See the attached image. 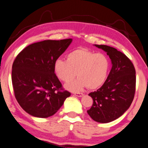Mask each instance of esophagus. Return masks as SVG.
Wrapping results in <instances>:
<instances>
[{
    "label": "esophagus",
    "instance_id": "1",
    "mask_svg": "<svg viewBox=\"0 0 148 148\" xmlns=\"http://www.w3.org/2000/svg\"><path fill=\"white\" fill-rule=\"evenodd\" d=\"M74 95H75L76 96H78V97H82L83 96V93H74Z\"/></svg>",
    "mask_w": 148,
    "mask_h": 148
}]
</instances>
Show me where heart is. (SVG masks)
<instances>
[{
	"instance_id": "heart-1",
	"label": "heart",
	"mask_w": 148,
	"mask_h": 148,
	"mask_svg": "<svg viewBox=\"0 0 148 148\" xmlns=\"http://www.w3.org/2000/svg\"><path fill=\"white\" fill-rule=\"evenodd\" d=\"M110 68L111 61L106 55L85 48L72 50L66 55V61L57 59L53 65L56 76L64 83L74 80L77 73L78 79L65 85L72 91H80L87 87L98 89L107 79Z\"/></svg>"
}]
</instances>
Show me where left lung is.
I'll list each match as a JSON object with an SVG mask.
<instances>
[{
  "label": "left lung",
  "mask_w": 148,
  "mask_h": 148,
  "mask_svg": "<svg viewBox=\"0 0 148 148\" xmlns=\"http://www.w3.org/2000/svg\"><path fill=\"white\" fill-rule=\"evenodd\" d=\"M95 46L109 56L112 68L103 85L89 93L93 102L87 113L97 122L108 123L119 118L130 107L135 93L136 72L124 53L106 45Z\"/></svg>",
  "instance_id": "left-lung-1"
}]
</instances>
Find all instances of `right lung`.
Masks as SVG:
<instances>
[{
    "instance_id": "1",
    "label": "right lung",
    "mask_w": 148,
    "mask_h": 148,
    "mask_svg": "<svg viewBox=\"0 0 148 148\" xmlns=\"http://www.w3.org/2000/svg\"><path fill=\"white\" fill-rule=\"evenodd\" d=\"M72 42V39H66L34 43L15 59L12 73L15 97L31 115L41 118L53 115L70 96L63 89L53 65Z\"/></svg>"
}]
</instances>
